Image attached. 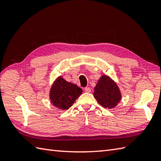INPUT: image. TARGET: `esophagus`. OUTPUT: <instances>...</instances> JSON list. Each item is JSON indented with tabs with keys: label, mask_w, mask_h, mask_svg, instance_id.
<instances>
[{
	"label": "esophagus",
	"mask_w": 161,
	"mask_h": 161,
	"mask_svg": "<svg viewBox=\"0 0 161 161\" xmlns=\"http://www.w3.org/2000/svg\"><path fill=\"white\" fill-rule=\"evenodd\" d=\"M84 91L86 93H90L91 91V89L90 87H86V88H84Z\"/></svg>",
	"instance_id": "esophagus-1"
}]
</instances>
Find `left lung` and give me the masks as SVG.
Here are the masks:
<instances>
[{
	"label": "left lung",
	"instance_id": "left-lung-1",
	"mask_svg": "<svg viewBox=\"0 0 161 161\" xmlns=\"http://www.w3.org/2000/svg\"><path fill=\"white\" fill-rule=\"evenodd\" d=\"M93 96L100 105L111 109L117 105L121 95L117 85L109 77L103 75L94 88Z\"/></svg>",
	"mask_w": 161,
	"mask_h": 161
}]
</instances>
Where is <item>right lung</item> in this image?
Instances as JSON below:
<instances>
[{
  "label": "right lung",
  "mask_w": 161,
  "mask_h": 161,
  "mask_svg": "<svg viewBox=\"0 0 161 161\" xmlns=\"http://www.w3.org/2000/svg\"><path fill=\"white\" fill-rule=\"evenodd\" d=\"M82 93L81 88L68 82L61 77L55 81L50 91V100L56 108L68 109Z\"/></svg>",
  "instance_id": "right-lung-1"
}]
</instances>
